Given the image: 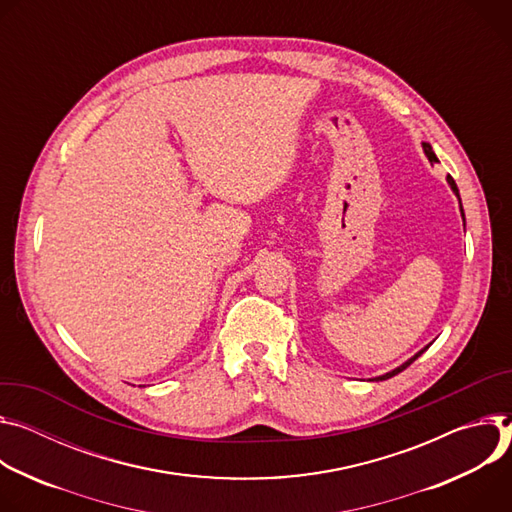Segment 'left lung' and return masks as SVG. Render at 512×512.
I'll use <instances>...</instances> for the list:
<instances>
[{"instance_id": "1", "label": "left lung", "mask_w": 512, "mask_h": 512, "mask_svg": "<svg viewBox=\"0 0 512 512\" xmlns=\"http://www.w3.org/2000/svg\"><path fill=\"white\" fill-rule=\"evenodd\" d=\"M423 150H425V156L429 158V162H437V156H435L433 148H431V146H429L427 142H423ZM447 185L451 187L453 195H456V197L460 199V191H458V185H456V181H453L451 177H447ZM460 211H462V217H464V209H462V199H460ZM464 227H466V217H464ZM427 348H429V346H427ZM427 348H423L421 352H417V354H415L413 358H409V360H407L405 364H401L399 368H394V370H390V372H386V374H382V376H376V378H372V382H374V380H376V382H378V380H386V378H392V376H396V374H399V372H403V370H405V368H409V366H411V364H413V362H415V360H417V358H419V356H421V354H423V352H425Z\"/></svg>"}]
</instances>
